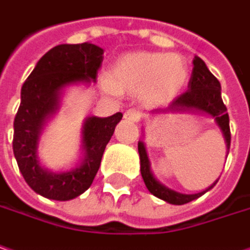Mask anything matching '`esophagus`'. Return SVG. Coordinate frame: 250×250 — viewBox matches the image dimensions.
<instances>
[{
  "label": "esophagus",
  "mask_w": 250,
  "mask_h": 250,
  "mask_svg": "<svg viewBox=\"0 0 250 250\" xmlns=\"http://www.w3.org/2000/svg\"><path fill=\"white\" fill-rule=\"evenodd\" d=\"M141 117V111L139 109H128L125 113V119L128 122H139V119Z\"/></svg>",
  "instance_id": "obj_1"
}]
</instances>
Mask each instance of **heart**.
I'll return each instance as SVG.
<instances>
[{
  "label": "heart",
  "instance_id": "heart-1",
  "mask_svg": "<svg viewBox=\"0 0 250 250\" xmlns=\"http://www.w3.org/2000/svg\"><path fill=\"white\" fill-rule=\"evenodd\" d=\"M188 81V69L178 55L161 52H130L117 59L103 87L111 95H141L148 104H164L175 99Z\"/></svg>",
  "mask_w": 250,
  "mask_h": 250
}]
</instances>
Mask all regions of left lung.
<instances>
[{"label":"left lung","mask_w":250,"mask_h":250,"mask_svg":"<svg viewBox=\"0 0 250 250\" xmlns=\"http://www.w3.org/2000/svg\"><path fill=\"white\" fill-rule=\"evenodd\" d=\"M168 110H198L211 114L212 117H215L216 123L224 131V136L227 140L228 151H229V147H230L229 116L227 113V106L224 104L222 97H221V83L209 72L205 62L198 56H195V59H194V69L191 73V79L188 82V90L181 93L177 99H174L169 103L167 111ZM139 154L140 163H141V175L146 183V187L157 198L164 199L169 204H174V205L188 204L194 199L199 198L201 195H204L215 185L213 184L208 189L198 192V194H191V195L175 192L172 189H168L167 187H164L163 184L158 183L153 177V174L150 171V163H148V157L146 153V147L141 141L139 143Z\"/></svg>","instance_id":"8db88e82"}]
</instances>
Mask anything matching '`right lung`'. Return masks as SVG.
<instances>
[{"instance_id": "right-lung-1", "label": "right lung", "mask_w": 250, "mask_h": 250, "mask_svg": "<svg viewBox=\"0 0 250 250\" xmlns=\"http://www.w3.org/2000/svg\"><path fill=\"white\" fill-rule=\"evenodd\" d=\"M103 62V49L93 43L58 45L46 52L22 84L21 104L14 120L12 150L26 184L39 195L69 201L83 194L95 180L104 148L123 114L90 117L83 127L86 158L81 167L52 174L41 167L37 141L48 114L58 107V93L69 83L96 81Z\"/></svg>"}]
</instances>
